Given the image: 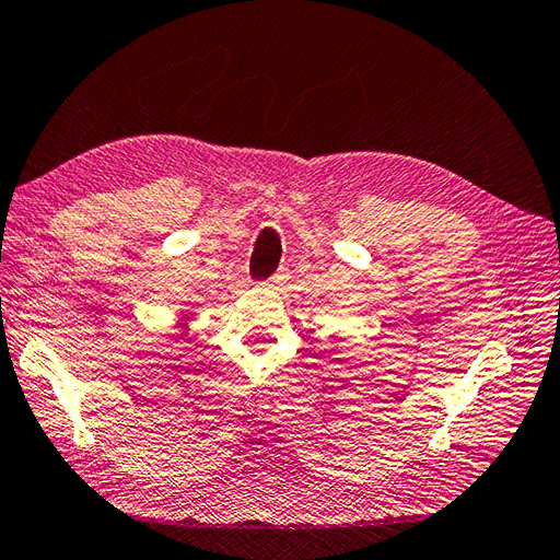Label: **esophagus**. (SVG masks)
Segmentation results:
<instances>
[{
  "label": "esophagus",
  "mask_w": 560,
  "mask_h": 560,
  "mask_svg": "<svg viewBox=\"0 0 560 560\" xmlns=\"http://www.w3.org/2000/svg\"><path fill=\"white\" fill-rule=\"evenodd\" d=\"M284 278H287L284 273H276L273 278H270V280H268V284H270V287H278V284H282V282H284Z\"/></svg>",
  "instance_id": "esophagus-1"
}]
</instances>
